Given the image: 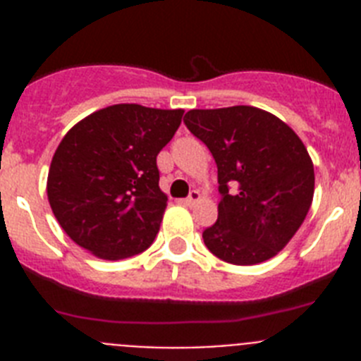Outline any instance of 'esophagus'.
<instances>
[{
    "label": "esophagus",
    "instance_id": "obj_1",
    "mask_svg": "<svg viewBox=\"0 0 361 361\" xmlns=\"http://www.w3.org/2000/svg\"><path fill=\"white\" fill-rule=\"evenodd\" d=\"M199 200H200V191L193 190L190 193V197H188V199L184 200V204H186V206H195V204L199 202Z\"/></svg>",
    "mask_w": 361,
    "mask_h": 361
}]
</instances>
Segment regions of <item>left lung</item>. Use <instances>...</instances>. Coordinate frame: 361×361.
<instances>
[{
  "instance_id": "left-lung-1",
  "label": "left lung",
  "mask_w": 361,
  "mask_h": 361,
  "mask_svg": "<svg viewBox=\"0 0 361 361\" xmlns=\"http://www.w3.org/2000/svg\"><path fill=\"white\" fill-rule=\"evenodd\" d=\"M184 124L219 168V219L202 233L215 257L235 266L266 262L302 226L314 195L307 148L288 124L255 106L190 110Z\"/></svg>"
}]
</instances>
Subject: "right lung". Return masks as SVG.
Returning <instances> with one entry per match:
<instances>
[{
    "instance_id": "add662e5",
    "label": "right lung",
    "mask_w": 361,
    "mask_h": 361,
    "mask_svg": "<svg viewBox=\"0 0 361 361\" xmlns=\"http://www.w3.org/2000/svg\"><path fill=\"white\" fill-rule=\"evenodd\" d=\"M183 116L180 108L111 104L66 132L50 162L47 195L75 244L103 260L149 247L168 206L157 155Z\"/></svg>"
}]
</instances>
